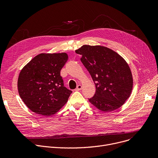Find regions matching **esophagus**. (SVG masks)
<instances>
[{
    "label": "esophagus",
    "mask_w": 158,
    "mask_h": 158,
    "mask_svg": "<svg viewBox=\"0 0 158 158\" xmlns=\"http://www.w3.org/2000/svg\"><path fill=\"white\" fill-rule=\"evenodd\" d=\"M82 86L81 85H77V88H76V91H79V90H81V89H82Z\"/></svg>",
    "instance_id": "1"
}]
</instances>
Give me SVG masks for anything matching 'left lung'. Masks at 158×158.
<instances>
[{
    "mask_svg": "<svg viewBox=\"0 0 158 158\" xmlns=\"http://www.w3.org/2000/svg\"><path fill=\"white\" fill-rule=\"evenodd\" d=\"M76 52L82 55L81 61L96 87L89 101L103 111L119 108L129 97L133 84L126 61L113 50L100 45H85Z\"/></svg>",
    "mask_w": 158,
    "mask_h": 158,
    "instance_id": "8db88e82",
    "label": "left lung"
}]
</instances>
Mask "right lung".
<instances>
[{
	"label": "right lung",
	"instance_id": "add662e5",
	"mask_svg": "<svg viewBox=\"0 0 158 158\" xmlns=\"http://www.w3.org/2000/svg\"><path fill=\"white\" fill-rule=\"evenodd\" d=\"M68 60L66 53L40 54L21 70L18 79L20 97L37 114L51 116L67 102L72 93L64 86L60 72Z\"/></svg>",
	"mask_w": 158,
	"mask_h": 158
}]
</instances>
